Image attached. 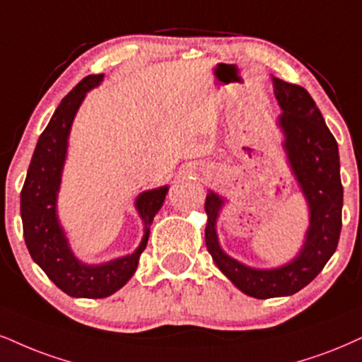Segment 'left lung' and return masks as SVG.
I'll list each match as a JSON object with an SVG mask.
<instances>
[{"label": "left lung", "instance_id": "left-lung-1", "mask_svg": "<svg viewBox=\"0 0 362 362\" xmlns=\"http://www.w3.org/2000/svg\"><path fill=\"white\" fill-rule=\"evenodd\" d=\"M275 99L282 114L279 126L285 139L290 168L309 204L305 242L292 262L279 269H252L226 255L216 235V220L225 204L220 194L209 191L204 202L208 223L206 248L213 260L235 287L255 298L292 296L320 274L336 252L342 228V182L339 149L325 126L322 114L304 87L274 77Z\"/></svg>", "mask_w": 362, "mask_h": 362}]
</instances>
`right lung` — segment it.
<instances>
[{"label": "right lung", "instance_id": "obj_1", "mask_svg": "<svg viewBox=\"0 0 362 362\" xmlns=\"http://www.w3.org/2000/svg\"><path fill=\"white\" fill-rule=\"evenodd\" d=\"M104 80V74L87 75L62 99L35 147L21 189L20 209L23 236L31 258L66 296L104 298L127 284L149 240V225L166 199L168 186L149 189L136 198V209L144 221V236L131 255L87 265L74 255L57 215V196L69 147L74 117L87 92Z\"/></svg>", "mask_w": 362, "mask_h": 362}]
</instances>
